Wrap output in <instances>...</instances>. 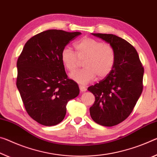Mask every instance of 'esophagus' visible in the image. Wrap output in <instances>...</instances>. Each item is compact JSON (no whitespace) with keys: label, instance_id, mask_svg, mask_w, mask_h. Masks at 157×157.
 I'll return each mask as SVG.
<instances>
[{"label":"esophagus","instance_id":"esophagus-1","mask_svg":"<svg viewBox=\"0 0 157 157\" xmlns=\"http://www.w3.org/2000/svg\"><path fill=\"white\" fill-rule=\"evenodd\" d=\"M79 90H80V91H82V92H84V91H86V88L84 86L79 85Z\"/></svg>","mask_w":157,"mask_h":157}]
</instances>
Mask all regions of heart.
<instances>
[{"mask_svg": "<svg viewBox=\"0 0 157 157\" xmlns=\"http://www.w3.org/2000/svg\"><path fill=\"white\" fill-rule=\"evenodd\" d=\"M76 56L69 47L61 52V61L65 68L73 71L78 68L79 61L85 60L84 69L73 72L70 78L80 84H87L95 79L105 78L113 71L115 64L116 53L113 47L91 38H84L75 43Z\"/></svg>", "mask_w": 157, "mask_h": 157, "instance_id": "obj_1", "label": "heart"}]
</instances>
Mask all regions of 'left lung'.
I'll use <instances>...</instances> for the list:
<instances>
[{"mask_svg": "<svg viewBox=\"0 0 157 157\" xmlns=\"http://www.w3.org/2000/svg\"><path fill=\"white\" fill-rule=\"evenodd\" d=\"M92 35L113 47L116 61L108 76L88 88L95 96L89 112L96 123L113 126L132 113L143 91L144 68L136 49L124 39L113 34Z\"/></svg>", "mask_w": 157, "mask_h": 157, "instance_id": "left-lung-1", "label": "left lung"}]
</instances>
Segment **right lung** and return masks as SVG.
Wrapping results in <instances>:
<instances>
[{"mask_svg": "<svg viewBox=\"0 0 157 157\" xmlns=\"http://www.w3.org/2000/svg\"><path fill=\"white\" fill-rule=\"evenodd\" d=\"M80 32L52 29L30 38L17 62V87L25 109L44 126L61 122L68 102L79 94V86L68 78L61 52Z\"/></svg>", "mask_w": 157, "mask_h": 157, "instance_id": "obj_1", "label": "right lung"}]
</instances>
